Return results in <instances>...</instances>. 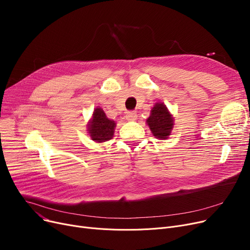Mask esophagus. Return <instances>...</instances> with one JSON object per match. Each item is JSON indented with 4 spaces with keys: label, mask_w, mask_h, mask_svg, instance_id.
Returning a JSON list of instances; mask_svg holds the SVG:
<instances>
[{
    "label": "esophagus",
    "mask_w": 250,
    "mask_h": 250,
    "mask_svg": "<svg viewBox=\"0 0 250 250\" xmlns=\"http://www.w3.org/2000/svg\"><path fill=\"white\" fill-rule=\"evenodd\" d=\"M125 118L128 122H134L138 118V114L136 111H128L125 114Z\"/></svg>",
    "instance_id": "34e87169"
}]
</instances>
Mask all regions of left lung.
<instances>
[{"label": "left lung", "instance_id": "obj_1", "mask_svg": "<svg viewBox=\"0 0 250 250\" xmlns=\"http://www.w3.org/2000/svg\"><path fill=\"white\" fill-rule=\"evenodd\" d=\"M173 117L167 109L166 105L158 102L151 109V114L147 120L153 136L159 140H166L173 128Z\"/></svg>", "mask_w": 250, "mask_h": 250}]
</instances>
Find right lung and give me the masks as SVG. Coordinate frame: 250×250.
Segmentation results:
<instances>
[{
	"mask_svg": "<svg viewBox=\"0 0 250 250\" xmlns=\"http://www.w3.org/2000/svg\"><path fill=\"white\" fill-rule=\"evenodd\" d=\"M114 128L115 123L107 118L102 108L96 107L91 121L88 124V133L91 140L97 143L106 142L112 139Z\"/></svg>",
	"mask_w": 250,
	"mask_h": 250,
	"instance_id": "add662e5",
	"label": "right lung"
}]
</instances>
